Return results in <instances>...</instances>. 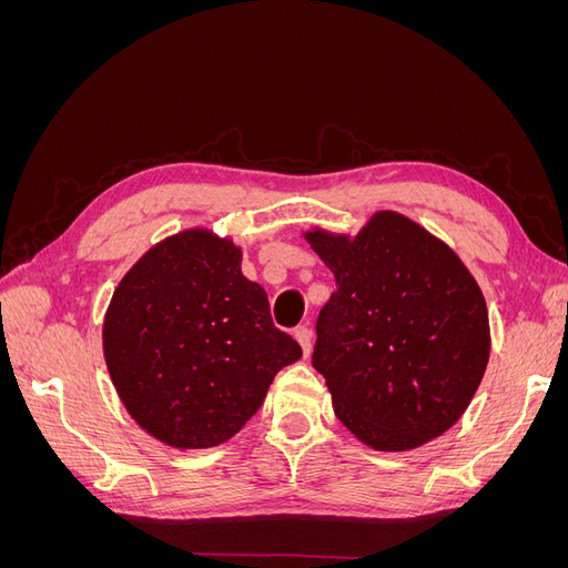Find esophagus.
Masks as SVG:
<instances>
[{"label":"esophagus","mask_w":568,"mask_h":568,"mask_svg":"<svg viewBox=\"0 0 568 568\" xmlns=\"http://www.w3.org/2000/svg\"><path fill=\"white\" fill-rule=\"evenodd\" d=\"M294 336H296V341L301 343V348H303V353L307 355L311 353V348H313V332L307 329V326L303 324V326H296L294 329Z\"/></svg>","instance_id":"1"}]
</instances>
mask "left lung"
Returning <instances> with one entry per match:
<instances>
[{
	"mask_svg": "<svg viewBox=\"0 0 568 568\" xmlns=\"http://www.w3.org/2000/svg\"><path fill=\"white\" fill-rule=\"evenodd\" d=\"M305 239L336 277L313 351L336 417L376 450H412L448 432L490 355L486 301L469 270L390 211L355 239L322 230Z\"/></svg>",
	"mask_w": 568,
	"mask_h": 568,
	"instance_id": "1",
	"label": "left lung"
}]
</instances>
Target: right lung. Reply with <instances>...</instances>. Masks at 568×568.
Returning a JSON list of instances; mask_svg holds the SVG:
<instances>
[{"label": "right lung", "instance_id": "add662e5", "mask_svg": "<svg viewBox=\"0 0 568 568\" xmlns=\"http://www.w3.org/2000/svg\"><path fill=\"white\" fill-rule=\"evenodd\" d=\"M104 355L132 419L173 448L230 440L263 405L282 367L303 355L277 329L242 251L186 230L146 251L118 284Z\"/></svg>", "mask_w": 568, "mask_h": 568}]
</instances>
